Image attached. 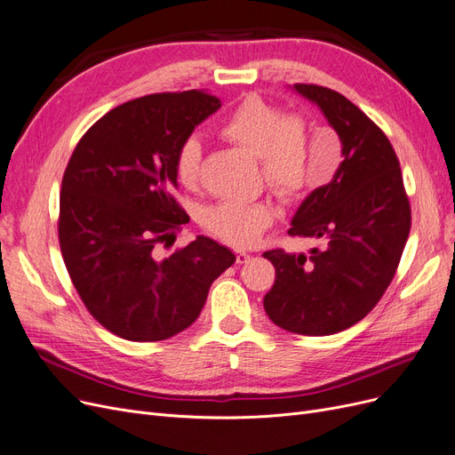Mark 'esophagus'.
<instances>
[{"instance_id": "esophagus-1", "label": "esophagus", "mask_w": 455, "mask_h": 455, "mask_svg": "<svg viewBox=\"0 0 455 455\" xmlns=\"http://www.w3.org/2000/svg\"><path fill=\"white\" fill-rule=\"evenodd\" d=\"M235 253H237V263H239V265L248 263V261H250V258H251L250 253H248V251H244V250H237Z\"/></svg>"}]
</instances>
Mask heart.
<instances>
[{"label": "heart", "instance_id": "1", "mask_svg": "<svg viewBox=\"0 0 455 455\" xmlns=\"http://www.w3.org/2000/svg\"><path fill=\"white\" fill-rule=\"evenodd\" d=\"M222 136L261 158V172L268 188L283 202H295L307 190L329 183V172H317L307 160L310 129L299 114H287L259 97H246L224 119ZM202 166V145L188 138L175 155V177L180 187L194 188ZM205 228L233 246L256 241L272 222L265 204L226 199L205 212Z\"/></svg>", "mask_w": 455, "mask_h": 455}]
</instances>
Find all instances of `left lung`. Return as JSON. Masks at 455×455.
I'll use <instances>...</instances> for the list:
<instances>
[{"label":"left lung","instance_id":"left-lung-1","mask_svg":"<svg viewBox=\"0 0 455 455\" xmlns=\"http://www.w3.org/2000/svg\"><path fill=\"white\" fill-rule=\"evenodd\" d=\"M293 89L338 132L343 162L291 220V237L319 241L310 253L268 250L276 280L263 306L280 329L329 336L364 319L390 285L411 231L402 168L385 132L338 91Z\"/></svg>","mask_w":455,"mask_h":455}]
</instances>
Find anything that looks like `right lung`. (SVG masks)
<instances>
[{
	"label": "right lung",
	"mask_w": 455,
	"mask_h": 455,
	"mask_svg": "<svg viewBox=\"0 0 455 455\" xmlns=\"http://www.w3.org/2000/svg\"><path fill=\"white\" fill-rule=\"evenodd\" d=\"M205 91L155 93L102 116L78 141L61 183L60 246L89 314L131 341L168 339L197 319L233 251L199 235L158 259L188 214L173 192L175 155L220 108Z\"/></svg>",
	"instance_id": "right-lung-1"
}]
</instances>
